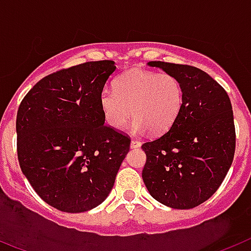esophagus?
<instances>
[{
	"label": "esophagus",
	"mask_w": 251,
	"mask_h": 251,
	"mask_svg": "<svg viewBox=\"0 0 251 251\" xmlns=\"http://www.w3.org/2000/svg\"><path fill=\"white\" fill-rule=\"evenodd\" d=\"M130 147L132 148L141 147V142H139L138 139H132V141H130Z\"/></svg>",
	"instance_id": "esophagus-1"
}]
</instances>
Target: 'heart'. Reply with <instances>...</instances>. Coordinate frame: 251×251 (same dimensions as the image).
<instances>
[{
  "mask_svg": "<svg viewBox=\"0 0 251 251\" xmlns=\"http://www.w3.org/2000/svg\"><path fill=\"white\" fill-rule=\"evenodd\" d=\"M183 103L181 81L172 74L132 69L117 79L114 89L101 90L99 104L104 119L114 129H122L136 117L133 129L161 134L172 127Z\"/></svg>",
  "mask_w": 251,
  "mask_h": 251,
  "instance_id": "1",
  "label": "heart"
}]
</instances>
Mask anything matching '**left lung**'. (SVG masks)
Masks as SVG:
<instances>
[{"mask_svg":"<svg viewBox=\"0 0 251 251\" xmlns=\"http://www.w3.org/2000/svg\"><path fill=\"white\" fill-rule=\"evenodd\" d=\"M181 81L183 103L172 127L142 145L147 161L142 177L158 202L187 210L220 187L234 159L235 126L229 95L201 69L150 61Z\"/></svg>","mask_w":251,"mask_h":251,"instance_id":"8db88e82","label":"left lung"}]
</instances>
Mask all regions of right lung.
<instances>
[{
    "instance_id": "add662e5",
    "label": "right lung",
    "mask_w": 251,
    "mask_h": 251,
    "mask_svg": "<svg viewBox=\"0 0 251 251\" xmlns=\"http://www.w3.org/2000/svg\"><path fill=\"white\" fill-rule=\"evenodd\" d=\"M112 60L88 61L43 77L17 110L22 174L46 203L84 212L105 200L129 151L126 133L104 124L99 97Z\"/></svg>"
}]
</instances>
